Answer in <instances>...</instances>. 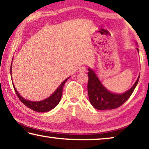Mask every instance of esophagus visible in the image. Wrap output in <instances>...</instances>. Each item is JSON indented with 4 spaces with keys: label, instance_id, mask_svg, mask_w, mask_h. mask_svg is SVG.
<instances>
[{
    "label": "esophagus",
    "instance_id": "34e87169",
    "mask_svg": "<svg viewBox=\"0 0 149 149\" xmlns=\"http://www.w3.org/2000/svg\"><path fill=\"white\" fill-rule=\"evenodd\" d=\"M86 71H87L86 68L84 66H81L79 68V72H80V73H85V72H86Z\"/></svg>",
    "mask_w": 149,
    "mask_h": 149
}]
</instances>
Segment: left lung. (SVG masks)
Returning a JSON list of instances; mask_svg holds the SVG:
<instances>
[{
    "mask_svg": "<svg viewBox=\"0 0 149 149\" xmlns=\"http://www.w3.org/2000/svg\"><path fill=\"white\" fill-rule=\"evenodd\" d=\"M137 51L139 49L137 48ZM87 91L91 104L95 108L99 110L115 109L126 102L134 91L138 84L139 76L133 87L122 94H114L110 92L103 86L97 75L91 68L88 69Z\"/></svg>",
    "mask_w": 149,
    "mask_h": 149,
    "instance_id": "obj_1",
    "label": "left lung"
}]
</instances>
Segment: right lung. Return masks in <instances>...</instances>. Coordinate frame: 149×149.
Returning <instances> with one entry per match:
<instances>
[{
	"label": "right lung",
	"mask_w": 149,
	"mask_h": 149,
	"mask_svg": "<svg viewBox=\"0 0 149 149\" xmlns=\"http://www.w3.org/2000/svg\"><path fill=\"white\" fill-rule=\"evenodd\" d=\"M11 70H12V64L10 66V74H12ZM70 77H68L67 79H65L64 81L60 84V86L58 87V89L52 93L49 97H48L47 99L39 102H33V101H29V100L24 99V98L21 97L19 93H17L14 84H13V87H14V91H16L17 97L19 98V99L21 100L22 102L24 103L26 107L29 108L30 109H31L33 110L36 111V112H45L53 109L54 108L56 107V106L58 104V103L60 101V99H61L63 87H64L65 83L67 81V80Z\"/></svg>",
	"instance_id": "1"
}]
</instances>
